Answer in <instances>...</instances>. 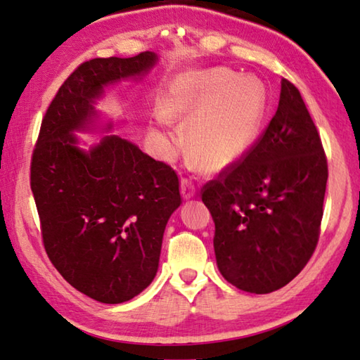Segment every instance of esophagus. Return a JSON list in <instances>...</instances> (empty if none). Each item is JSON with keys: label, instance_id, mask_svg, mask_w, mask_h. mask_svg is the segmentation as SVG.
Here are the masks:
<instances>
[{"label": "esophagus", "instance_id": "34e87169", "mask_svg": "<svg viewBox=\"0 0 360 360\" xmlns=\"http://www.w3.org/2000/svg\"><path fill=\"white\" fill-rule=\"evenodd\" d=\"M180 190H181V196H184V199H186V200L194 198V194H196V186H194L193 181L188 180V179L181 180Z\"/></svg>", "mask_w": 360, "mask_h": 360}]
</instances>
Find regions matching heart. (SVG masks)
<instances>
[{
  "instance_id": "heart-1",
  "label": "heart",
  "mask_w": 360,
  "mask_h": 360,
  "mask_svg": "<svg viewBox=\"0 0 360 360\" xmlns=\"http://www.w3.org/2000/svg\"><path fill=\"white\" fill-rule=\"evenodd\" d=\"M266 110V90L255 75L229 69L199 72L175 93L166 115L189 122L188 145L200 167L210 172L228 169L253 147ZM161 150L169 155L179 136L164 126L156 131Z\"/></svg>"
}]
</instances>
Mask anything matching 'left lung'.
Returning <instances> with one entry per match:
<instances>
[{
  "label": "left lung",
  "mask_w": 360,
  "mask_h": 360,
  "mask_svg": "<svg viewBox=\"0 0 360 360\" xmlns=\"http://www.w3.org/2000/svg\"><path fill=\"white\" fill-rule=\"evenodd\" d=\"M327 175L316 126L300 91L283 79L266 131L202 188L218 269L231 285L269 294L300 274L318 245Z\"/></svg>",
  "instance_id": "8db88e82"
}]
</instances>
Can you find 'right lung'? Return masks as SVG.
I'll use <instances>...</instances> for the list:
<instances>
[{
  "mask_svg": "<svg viewBox=\"0 0 360 360\" xmlns=\"http://www.w3.org/2000/svg\"><path fill=\"white\" fill-rule=\"evenodd\" d=\"M156 61L142 52L82 63L50 103L31 158L49 259L69 285L103 304L131 300L153 281L164 229L181 204L179 176L120 136L84 150L74 132L91 128L107 85L147 74Z\"/></svg>",
  "mask_w": 360,
  "mask_h": 360,
  "instance_id": "add662e5",
  "label": "right lung"
}]
</instances>
